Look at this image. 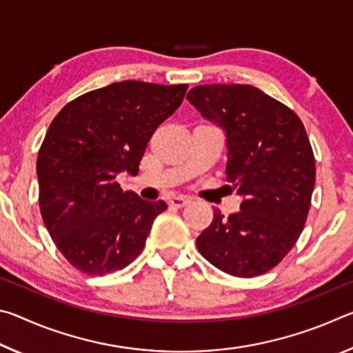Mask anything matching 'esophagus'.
<instances>
[{"label": "esophagus", "instance_id": "34e87169", "mask_svg": "<svg viewBox=\"0 0 353 353\" xmlns=\"http://www.w3.org/2000/svg\"><path fill=\"white\" fill-rule=\"evenodd\" d=\"M191 199L187 198V196H174V198L170 199V205L176 207V208H182L187 204H190Z\"/></svg>", "mask_w": 353, "mask_h": 353}]
</instances>
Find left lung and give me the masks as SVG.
Segmentation results:
<instances>
[{"label":"left lung","mask_w":353,"mask_h":353,"mask_svg":"<svg viewBox=\"0 0 353 353\" xmlns=\"http://www.w3.org/2000/svg\"><path fill=\"white\" fill-rule=\"evenodd\" d=\"M187 99L224 128L225 174L244 198L227 218L216 208L196 246L230 276H261L285 259L305 225L316 181L307 130L290 107L252 85H198Z\"/></svg>","instance_id":"left-lung-1"}]
</instances>
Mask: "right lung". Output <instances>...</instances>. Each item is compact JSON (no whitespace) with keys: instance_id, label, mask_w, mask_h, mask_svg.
Segmentation results:
<instances>
[{"instance_id":"add662e5","label":"right lung","mask_w":353,"mask_h":353,"mask_svg":"<svg viewBox=\"0 0 353 353\" xmlns=\"http://www.w3.org/2000/svg\"><path fill=\"white\" fill-rule=\"evenodd\" d=\"M188 85L123 81L63 107L37 155L39 205L52 241L71 266L105 276L145 248L163 201L148 202L117 182L139 172L155 129L182 104Z\"/></svg>"}]
</instances>
